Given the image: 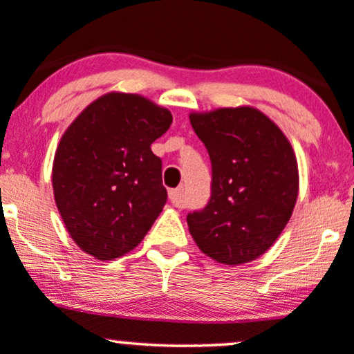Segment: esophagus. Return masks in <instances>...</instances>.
<instances>
[{"mask_svg":"<svg viewBox=\"0 0 354 354\" xmlns=\"http://www.w3.org/2000/svg\"><path fill=\"white\" fill-rule=\"evenodd\" d=\"M169 201L174 207H183V188L169 189Z\"/></svg>","mask_w":354,"mask_h":354,"instance_id":"1","label":"esophagus"}]
</instances>
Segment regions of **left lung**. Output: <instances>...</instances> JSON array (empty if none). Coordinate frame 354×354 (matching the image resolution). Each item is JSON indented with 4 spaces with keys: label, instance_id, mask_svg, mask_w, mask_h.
I'll list each match as a JSON object with an SVG mask.
<instances>
[{
    "label": "left lung",
    "instance_id": "8db88e82",
    "mask_svg": "<svg viewBox=\"0 0 354 354\" xmlns=\"http://www.w3.org/2000/svg\"><path fill=\"white\" fill-rule=\"evenodd\" d=\"M189 122L212 161V196L188 213L203 254L240 266L274 245L296 207L297 159L275 122L254 107L193 112Z\"/></svg>",
    "mask_w": 354,
    "mask_h": 354
}]
</instances>
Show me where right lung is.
Masks as SVG:
<instances>
[{"instance_id": "add662e5", "label": "right lung", "mask_w": 354, "mask_h": 354, "mask_svg": "<svg viewBox=\"0 0 354 354\" xmlns=\"http://www.w3.org/2000/svg\"><path fill=\"white\" fill-rule=\"evenodd\" d=\"M173 115L146 97L109 92L77 115L53 159V195L70 236L112 260L141 243L168 193L151 145Z\"/></svg>"}]
</instances>
